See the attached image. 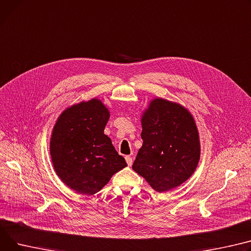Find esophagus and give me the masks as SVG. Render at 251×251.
Instances as JSON below:
<instances>
[{
    "instance_id": "1",
    "label": "esophagus",
    "mask_w": 251,
    "mask_h": 251,
    "mask_svg": "<svg viewBox=\"0 0 251 251\" xmlns=\"http://www.w3.org/2000/svg\"><path fill=\"white\" fill-rule=\"evenodd\" d=\"M125 159H126L127 164H128L129 166H131V165H132V163H133V159H132V157H131V156H129V155H127V156L125 157Z\"/></svg>"
}]
</instances>
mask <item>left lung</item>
<instances>
[{"label": "left lung", "mask_w": 251, "mask_h": 251, "mask_svg": "<svg viewBox=\"0 0 251 251\" xmlns=\"http://www.w3.org/2000/svg\"><path fill=\"white\" fill-rule=\"evenodd\" d=\"M141 124L143 144L132 169L158 193L180 186L196 171L201 153L194 117L179 104L156 98Z\"/></svg>", "instance_id": "1"}]
</instances>
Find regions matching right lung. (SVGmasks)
<instances>
[{
	"mask_svg": "<svg viewBox=\"0 0 251 251\" xmlns=\"http://www.w3.org/2000/svg\"><path fill=\"white\" fill-rule=\"evenodd\" d=\"M109 118V110L94 98L64 110L53 127L50 156L54 171L78 194L98 193L114 174L127 166L104 134Z\"/></svg>",
	"mask_w": 251,
	"mask_h": 251,
	"instance_id": "1",
	"label": "right lung"
}]
</instances>
